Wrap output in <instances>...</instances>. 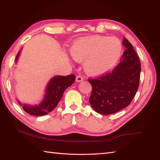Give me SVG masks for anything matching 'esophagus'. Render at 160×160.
I'll return each instance as SVG.
<instances>
[{"mask_svg": "<svg viewBox=\"0 0 160 160\" xmlns=\"http://www.w3.org/2000/svg\"><path fill=\"white\" fill-rule=\"evenodd\" d=\"M83 78L82 76H81V75L77 76V77H76V81H77V82H80V81H83Z\"/></svg>", "mask_w": 160, "mask_h": 160, "instance_id": "esophagus-1", "label": "esophagus"}]
</instances>
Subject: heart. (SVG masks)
I'll use <instances>...</instances> for the list:
<instances>
[{
    "label": "heart",
    "mask_w": 160,
    "mask_h": 160,
    "mask_svg": "<svg viewBox=\"0 0 160 160\" xmlns=\"http://www.w3.org/2000/svg\"><path fill=\"white\" fill-rule=\"evenodd\" d=\"M122 51V46L119 39L96 35L76 41L70 52L76 61H85L84 69L88 74L98 75L116 64Z\"/></svg>",
    "instance_id": "1"
}]
</instances>
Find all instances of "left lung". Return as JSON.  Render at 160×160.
Listing matches in <instances>:
<instances>
[{
	"instance_id": "obj_1",
	"label": "left lung",
	"mask_w": 160,
	"mask_h": 160,
	"mask_svg": "<svg viewBox=\"0 0 160 160\" xmlns=\"http://www.w3.org/2000/svg\"><path fill=\"white\" fill-rule=\"evenodd\" d=\"M122 44L127 48L118 66L112 72L88 79L92 88L90 103L96 112L102 115L112 114L127 107L139 87V58L127 38H123Z\"/></svg>"
}]
</instances>
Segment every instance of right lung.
<instances>
[{"label":"right lung","mask_w":160,"mask_h":160,"mask_svg":"<svg viewBox=\"0 0 160 160\" xmlns=\"http://www.w3.org/2000/svg\"><path fill=\"white\" fill-rule=\"evenodd\" d=\"M20 55L18 52L15 62H17ZM75 80L74 74L68 76H56L48 83L44 101L40 105H23V109L27 113L33 116H44L54 109L61 100L64 91L71 86Z\"/></svg>","instance_id":"add662e5"}]
</instances>
